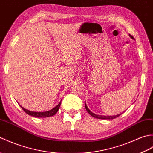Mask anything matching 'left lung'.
Segmentation results:
<instances>
[{"label":"left lung","instance_id":"8db88e82","mask_svg":"<svg viewBox=\"0 0 153 153\" xmlns=\"http://www.w3.org/2000/svg\"><path fill=\"white\" fill-rule=\"evenodd\" d=\"M129 36H130L132 39H134V37H133L131 35H129ZM85 109H86V110L87 112H88V113L89 114L91 115V116H92L93 117H94V118H99V119H105V120H112V119H114V118H117V117H118V116H120V115L122 114H118V115H116V116H100V115H97V114H94V113H93L92 112H91L90 110H89V109L87 108V105H86V104H85Z\"/></svg>","mask_w":153,"mask_h":153}]
</instances>
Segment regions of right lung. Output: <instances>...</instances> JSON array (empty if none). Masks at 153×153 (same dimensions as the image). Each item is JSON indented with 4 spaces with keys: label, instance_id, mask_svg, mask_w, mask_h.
<instances>
[{
    "label": "right lung",
    "instance_id": "add662e5",
    "mask_svg": "<svg viewBox=\"0 0 153 153\" xmlns=\"http://www.w3.org/2000/svg\"><path fill=\"white\" fill-rule=\"evenodd\" d=\"M60 104H61V102L58 104L56 106H55L54 108L52 110H48V111H47V112H42L30 111V110L23 108L22 106H21V108L23 109V110H24L25 113L27 114L28 115H30V116H34V117H37V118H47V117L54 116L55 114H56L58 111V110H59V108H60Z\"/></svg>",
    "mask_w": 153,
    "mask_h": 153
}]
</instances>
